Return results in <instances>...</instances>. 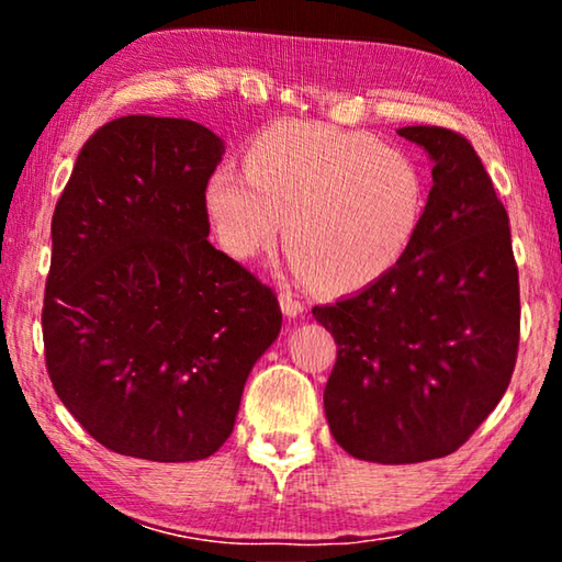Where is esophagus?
<instances>
[{"mask_svg":"<svg viewBox=\"0 0 562 562\" xmlns=\"http://www.w3.org/2000/svg\"><path fill=\"white\" fill-rule=\"evenodd\" d=\"M280 307L284 312V317H300L304 312V302L297 297V294L282 290L280 292Z\"/></svg>","mask_w":562,"mask_h":562,"instance_id":"34e87169","label":"esophagus"}]
</instances>
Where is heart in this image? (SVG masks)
I'll return each instance as SVG.
<instances>
[{"instance_id":"obj_1","label":"heart","mask_w":562,"mask_h":562,"mask_svg":"<svg viewBox=\"0 0 562 562\" xmlns=\"http://www.w3.org/2000/svg\"><path fill=\"white\" fill-rule=\"evenodd\" d=\"M424 176L404 150L372 136L312 121L262 131L245 173L217 168L205 183V213L217 243L237 260L278 243L292 270L331 292L382 278L404 258L424 215Z\"/></svg>"}]
</instances>
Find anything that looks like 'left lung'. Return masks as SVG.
Returning a JSON list of instances; mask_svg holds the SVG:
<instances>
[{
	"mask_svg": "<svg viewBox=\"0 0 562 562\" xmlns=\"http://www.w3.org/2000/svg\"><path fill=\"white\" fill-rule=\"evenodd\" d=\"M434 160L422 223L392 270L312 315L337 341L325 414L347 453L374 463L449 456L510 384L520 337L508 213L461 133L396 131Z\"/></svg>",
	"mask_w": 562,
	"mask_h": 562,
	"instance_id": "left-lung-1",
	"label": "left lung"
}]
</instances>
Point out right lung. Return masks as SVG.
Masks as SVG:
<instances>
[{"label": "right lung", "instance_id": "1", "mask_svg": "<svg viewBox=\"0 0 562 562\" xmlns=\"http://www.w3.org/2000/svg\"><path fill=\"white\" fill-rule=\"evenodd\" d=\"M223 154L195 121L116 119L83 144L52 217L42 329L54 392L133 459L213 456L280 335L274 292L207 243L203 195Z\"/></svg>", "mask_w": 562, "mask_h": 562}]
</instances>
